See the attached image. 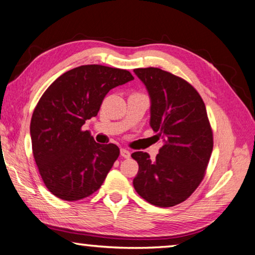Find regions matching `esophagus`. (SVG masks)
<instances>
[{"instance_id":"1","label":"esophagus","mask_w":255,"mask_h":255,"mask_svg":"<svg viewBox=\"0 0 255 255\" xmlns=\"http://www.w3.org/2000/svg\"><path fill=\"white\" fill-rule=\"evenodd\" d=\"M120 155L123 156L124 158H129V157H130V152H129L127 149H121L120 150Z\"/></svg>"}]
</instances>
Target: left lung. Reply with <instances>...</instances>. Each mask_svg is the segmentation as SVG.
I'll return each mask as SVG.
<instances>
[{"mask_svg":"<svg viewBox=\"0 0 255 255\" xmlns=\"http://www.w3.org/2000/svg\"><path fill=\"white\" fill-rule=\"evenodd\" d=\"M134 73L148 89L150 126L164 144L153 160L146 152L131 153L138 164L132 185L153 206L173 207L187 200L206 174L214 145L206 105L192 84L168 71L149 67Z\"/></svg>","mask_w":255,"mask_h":255,"instance_id":"8db88e82","label":"left lung"}]
</instances>
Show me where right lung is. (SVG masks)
Returning <instances> with one entry per match:
<instances>
[{"mask_svg": "<svg viewBox=\"0 0 255 255\" xmlns=\"http://www.w3.org/2000/svg\"><path fill=\"white\" fill-rule=\"evenodd\" d=\"M134 80L128 70L87 64L61 75L32 114V151L42 181L56 198L77 201L103 185L120 155L116 144H99L85 121L96 117L111 89Z\"/></svg>", "mask_w": 255, "mask_h": 255, "instance_id": "add662e5", "label": "right lung"}]
</instances>
